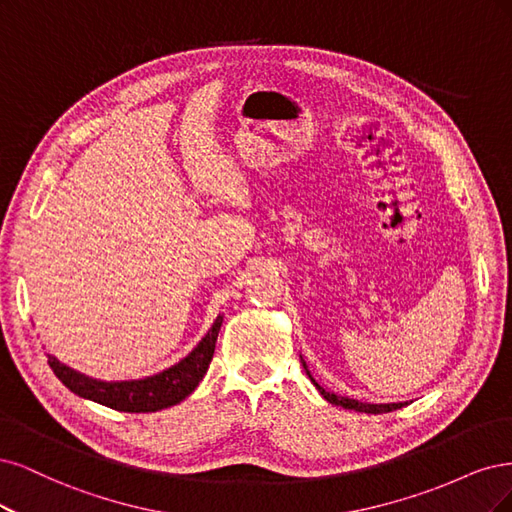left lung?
Listing matches in <instances>:
<instances>
[{
    "label": "left lung",
    "instance_id": "1",
    "mask_svg": "<svg viewBox=\"0 0 512 512\" xmlns=\"http://www.w3.org/2000/svg\"><path fill=\"white\" fill-rule=\"evenodd\" d=\"M308 376H310V372H308ZM310 381L315 383V387L321 391V395H323V398H325L327 402H332V404L342 406V408L359 410V412H370V415H378V412H391V410L402 408V404H366V402H357V400H351V398H340V395H336V393L325 391L312 376H310Z\"/></svg>",
    "mask_w": 512,
    "mask_h": 512
}]
</instances>
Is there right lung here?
I'll list each match as a JSON object with an SVG mask.
<instances>
[{
  "instance_id": "obj_1",
  "label": "right lung",
  "mask_w": 512,
  "mask_h": 512,
  "mask_svg": "<svg viewBox=\"0 0 512 512\" xmlns=\"http://www.w3.org/2000/svg\"><path fill=\"white\" fill-rule=\"evenodd\" d=\"M221 323H223V317L214 321L204 340L197 344L183 361H178L176 366L163 370L155 376L142 378V381H123V383L95 381V378H89L68 366H63L61 361L51 353H46V357H48V366L53 368L59 381L70 391L80 395V398H87L97 404H104L108 408L123 410V412H155V410L170 408L178 402H183L187 395L200 385L212 361L214 344H217Z\"/></svg>"
}]
</instances>
